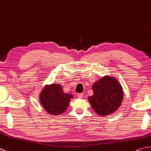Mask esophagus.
Here are the masks:
<instances>
[{
    "label": "esophagus",
    "instance_id": "34e87169",
    "mask_svg": "<svg viewBox=\"0 0 151 151\" xmlns=\"http://www.w3.org/2000/svg\"><path fill=\"white\" fill-rule=\"evenodd\" d=\"M78 97L79 98H83V93H78Z\"/></svg>",
    "mask_w": 151,
    "mask_h": 151
}]
</instances>
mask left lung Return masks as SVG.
<instances>
[{
	"label": "left lung",
	"mask_w": 151,
	"mask_h": 151,
	"mask_svg": "<svg viewBox=\"0 0 151 151\" xmlns=\"http://www.w3.org/2000/svg\"><path fill=\"white\" fill-rule=\"evenodd\" d=\"M93 95L88 97L95 112L99 115H108L120 106L123 98L122 87L117 80L105 76L92 86Z\"/></svg>",
	"instance_id": "obj_1"
}]
</instances>
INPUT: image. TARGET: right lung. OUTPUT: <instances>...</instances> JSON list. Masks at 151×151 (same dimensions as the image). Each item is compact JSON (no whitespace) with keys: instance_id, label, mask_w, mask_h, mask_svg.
Wrapping results in <instances>:
<instances>
[{"instance_id":"1","label":"right lung","mask_w":151,"mask_h":151,"mask_svg":"<svg viewBox=\"0 0 151 151\" xmlns=\"http://www.w3.org/2000/svg\"><path fill=\"white\" fill-rule=\"evenodd\" d=\"M71 94L64 93L59 84L46 86L40 95L41 104L46 111L52 115L62 114L70 104Z\"/></svg>"}]
</instances>
